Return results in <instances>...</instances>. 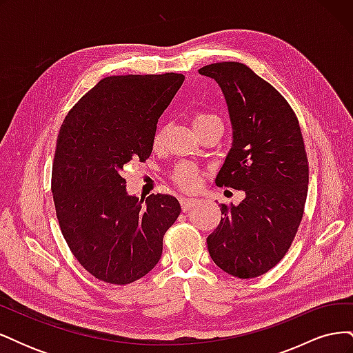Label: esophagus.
Here are the masks:
<instances>
[{
	"label": "esophagus",
	"mask_w": 353,
	"mask_h": 353,
	"mask_svg": "<svg viewBox=\"0 0 353 353\" xmlns=\"http://www.w3.org/2000/svg\"><path fill=\"white\" fill-rule=\"evenodd\" d=\"M194 205H197V200L196 199H188V197L181 199V209H183L184 212L190 210Z\"/></svg>",
	"instance_id": "1"
}]
</instances>
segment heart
<instances>
[{"label": "heart", "instance_id": "b5f03b06", "mask_svg": "<svg viewBox=\"0 0 353 353\" xmlns=\"http://www.w3.org/2000/svg\"><path fill=\"white\" fill-rule=\"evenodd\" d=\"M213 119H218V117L215 114H206V113H201V114H197L194 117V126L196 125H200V123H205V122H209V121H213ZM162 135H163V131L159 130L156 132V137H154V141L159 143L160 140H162ZM175 181L184 188H193L196 185V181H197V176H196V172L194 169L191 166H179L176 170H175Z\"/></svg>", "mask_w": 353, "mask_h": 353}]
</instances>
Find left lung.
Masks as SVG:
<instances>
[{
	"mask_svg": "<svg viewBox=\"0 0 353 353\" xmlns=\"http://www.w3.org/2000/svg\"><path fill=\"white\" fill-rule=\"evenodd\" d=\"M199 73L219 85L232 128L215 183L244 191L240 205H219L209 254L230 275L254 279L283 259L302 221L309 166L301 126L283 95L243 63H213Z\"/></svg>",
	"mask_w": 353,
	"mask_h": 353,
	"instance_id": "1",
	"label": "left lung"
}]
</instances>
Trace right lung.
<instances>
[{
    "instance_id": "obj_1",
    "label": "right lung",
    "mask_w": 353,
    "mask_h": 353,
    "mask_svg": "<svg viewBox=\"0 0 353 353\" xmlns=\"http://www.w3.org/2000/svg\"><path fill=\"white\" fill-rule=\"evenodd\" d=\"M184 74H126L101 79L73 105L57 137L51 190L69 249L95 279L130 284L162 256L179 201L128 194L123 166L152 154L159 117Z\"/></svg>"
}]
</instances>
